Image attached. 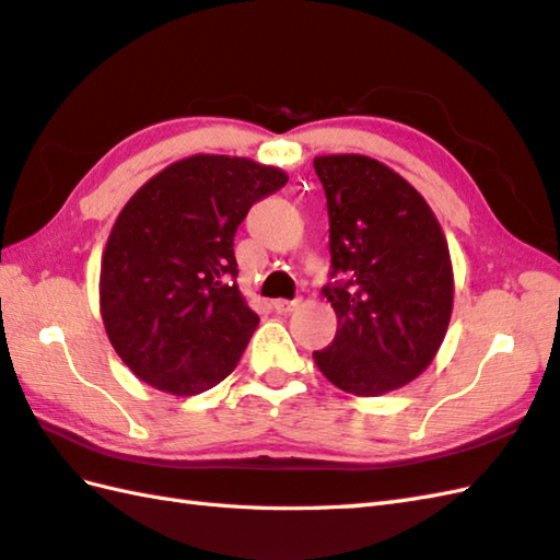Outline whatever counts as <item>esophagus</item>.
Segmentation results:
<instances>
[{
    "mask_svg": "<svg viewBox=\"0 0 560 560\" xmlns=\"http://www.w3.org/2000/svg\"><path fill=\"white\" fill-rule=\"evenodd\" d=\"M301 305V301L299 299H293V301H287V299H277V301H271V307L273 311H277L279 315H289V313H293L295 307Z\"/></svg>",
    "mask_w": 560,
    "mask_h": 560,
    "instance_id": "obj_1",
    "label": "esophagus"
}]
</instances>
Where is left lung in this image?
<instances>
[{
	"label": "left lung",
	"mask_w": 560,
	"mask_h": 560,
	"mask_svg": "<svg viewBox=\"0 0 560 560\" xmlns=\"http://www.w3.org/2000/svg\"><path fill=\"white\" fill-rule=\"evenodd\" d=\"M329 213L335 341L315 351L343 392L377 397L419 377L452 315V265L431 207L387 165L355 153L315 159Z\"/></svg>",
	"instance_id": "1"
}]
</instances>
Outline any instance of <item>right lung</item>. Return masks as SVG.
<instances>
[{
	"mask_svg": "<svg viewBox=\"0 0 560 560\" xmlns=\"http://www.w3.org/2000/svg\"><path fill=\"white\" fill-rule=\"evenodd\" d=\"M287 180L247 159L192 156L127 201L105 245L101 313L139 380L189 397L233 373L259 323L233 283V237Z\"/></svg>",
	"mask_w": 560,
	"mask_h": 560,
	"instance_id": "1",
	"label": "right lung"
}]
</instances>
